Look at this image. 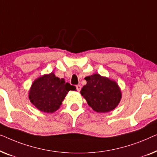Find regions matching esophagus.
<instances>
[{
  "label": "esophagus",
  "instance_id": "esophagus-1",
  "mask_svg": "<svg viewBox=\"0 0 157 157\" xmlns=\"http://www.w3.org/2000/svg\"><path fill=\"white\" fill-rule=\"evenodd\" d=\"M76 88H77V90H78V92H79L81 90V85H78L76 86Z\"/></svg>",
  "mask_w": 157,
  "mask_h": 157
}]
</instances>
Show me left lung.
<instances>
[{"label":"left lung","instance_id":"1","mask_svg":"<svg viewBox=\"0 0 157 157\" xmlns=\"http://www.w3.org/2000/svg\"><path fill=\"white\" fill-rule=\"evenodd\" d=\"M87 84L80 93L90 107L97 112H109L119 105L122 92L115 81L99 74L86 77Z\"/></svg>","mask_w":157,"mask_h":157}]
</instances>
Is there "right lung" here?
Wrapping results in <instances>:
<instances>
[{"label": "right lung", "mask_w": 157, "mask_h": 157, "mask_svg": "<svg viewBox=\"0 0 157 157\" xmlns=\"http://www.w3.org/2000/svg\"><path fill=\"white\" fill-rule=\"evenodd\" d=\"M75 90V86L51 72L33 82L29 91V99L40 111L52 113L59 109L68 92Z\"/></svg>", "instance_id": "right-lung-1"}]
</instances>
